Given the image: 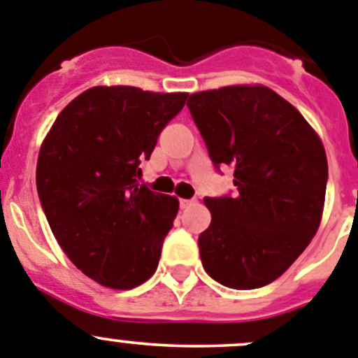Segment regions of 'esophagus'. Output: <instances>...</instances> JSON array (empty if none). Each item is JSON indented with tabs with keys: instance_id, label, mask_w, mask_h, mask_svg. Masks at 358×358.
I'll list each match as a JSON object with an SVG mask.
<instances>
[{
	"instance_id": "esophagus-1",
	"label": "esophagus",
	"mask_w": 358,
	"mask_h": 358,
	"mask_svg": "<svg viewBox=\"0 0 358 358\" xmlns=\"http://www.w3.org/2000/svg\"><path fill=\"white\" fill-rule=\"evenodd\" d=\"M194 203V199H180V208H189V206H192Z\"/></svg>"
}]
</instances>
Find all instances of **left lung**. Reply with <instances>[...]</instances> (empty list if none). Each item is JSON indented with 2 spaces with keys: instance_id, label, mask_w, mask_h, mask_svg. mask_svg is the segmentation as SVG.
Segmentation results:
<instances>
[{
  "instance_id": "obj_1",
  "label": "left lung",
  "mask_w": 358,
  "mask_h": 358,
  "mask_svg": "<svg viewBox=\"0 0 358 358\" xmlns=\"http://www.w3.org/2000/svg\"><path fill=\"white\" fill-rule=\"evenodd\" d=\"M213 164L233 168L235 198H205L199 235L206 273L235 289L280 277L322 222L327 153L296 108L263 85L192 93L187 102Z\"/></svg>"
}]
</instances>
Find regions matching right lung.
I'll use <instances>...</instances> for the list:
<instances>
[{
    "label": "right lung",
    "instance_id": "right-lung-1",
    "mask_svg": "<svg viewBox=\"0 0 358 358\" xmlns=\"http://www.w3.org/2000/svg\"><path fill=\"white\" fill-rule=\"evenodd\" d=\"M187 96L93 86L59 113L40 146L36 190L52 235L106 288H136L159 265L180 203L139 185V164Z\"/></svg>",
    "mask_w": 358,
    "mask_h": 358
}]
</instances>
